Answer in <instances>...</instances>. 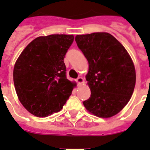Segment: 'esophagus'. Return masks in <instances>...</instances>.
I'll return each instance as SVG.
<instances>
[{
    "label": "esophagus",
    "instance_id": "34e87169",
    "mask_svg": "<svg viewBox=\"0 0 150 150\" xmlns=\"http://www.w3.org/2000/svg\"><path fill=\"white\" fill-rule=\"evenodd\" d=\"M76 80V83H79V84H81V83H84V79H83V78L80 77V76H79V77H78Z\"/></svg>",
    "mask_w": 150,
    "mask_h": 150
}]
</instances>
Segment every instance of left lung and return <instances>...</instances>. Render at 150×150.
Here are the masks:
<instances>
[{
  "instance_id": "8db88e82",
  "label": "left lung",
  "mask_w": 150,
  "mask_h": 150,
  "mask_svg": "<svg viewBox=\"0 0 150 150\" xmlns=\"http://www.w3.org/2000/svg\"><path fill=\"white\" fill-rule=\"evenodd\" d=\"M88 62L86 80L91 96L83 101L88 112L101 118L116 115L129 101L136 83L133 62L124 46L109 33L76 35Z\"/></svg>"
}]
</instances>
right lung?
I'll return each instance as SVG.
<instances>
[{
    "label": "right lung",
    "instance_id": "add662e5",
    "mask_svg": "<svg viewBox=\"0 0 150 150\" xmlns=\"http://www.w3.org/2000/svg\"><path fill=\"white\" fill-rule=\"evenodd\" d=\"M74 36L52 34L32 40L17 59L13 81L18 100L31 114L46 117L62 109L76 83L66 76L64 59Z\"/></svg>",
    "mask_w": 150,
    "mask_h": 150
}]
</instances>
